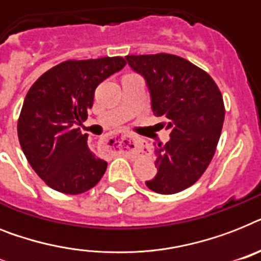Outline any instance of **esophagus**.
<instances>
[{"label":"esophagus","instance_id":"34e87169","mask_svg":"<svg viewBox=\"0 0 261 261\" xmlns=\"http://www.w3.org/2000/svg\"><path fill=\"white\" fill-rule=\"evenodd\" d=\"M143 145H145V141L141 137L131 134V133L114 134L103 141V146L106 149L112 150V151H127L133 147H141Z\"/></svg>","mask_w":261,"mask_h":261}]
</instances>
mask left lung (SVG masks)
<instances>
[{
    "label": "left lung",
    "instance_id": "obj_1",
    "mask_svg": "<svg viewBox=\"0 0 261 261\" xmlns=\"http://www.w3.org/2000/svg\"><path fill=\"white\" fill-rule=\"evenodd\" d=\"M127 63L149 87L151 110L170 130L166 143L154 149L156 175L150 190L174 194L196 184L215 155L225 107L211 75L184 57L169 54L128 55Z\"/></svg>",
    "mask_w": 261,
    "mask_h": 261
}]
</instances>
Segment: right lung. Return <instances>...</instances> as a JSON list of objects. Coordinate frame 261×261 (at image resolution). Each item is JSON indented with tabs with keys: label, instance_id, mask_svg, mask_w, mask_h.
Segmentation results:
<instances>
[{
	"label": "right lung",
	"instance_id": "1",
	"mask_svg": "<svg viewBox=\"0 0 261 261\" xmlns=\"http://www.w3.org/2000/svg\"><path fill=\"white\" fill-rule=\"evenodd\" d=\"M126 65L123 57L67 60L42 73L25 96L17 134L32 169L46 185L80 194L100 181L107 162L88 149L77 124L87 119L96 87Z\"/></svg>",
	"mask_w": 261,
	"mask_h": 261
}]
</instances>
